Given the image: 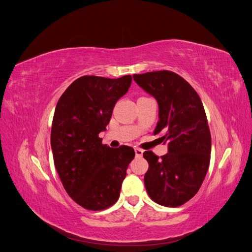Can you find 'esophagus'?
Listing matches in <instances>:
<instances>
[{
    "label": "esophagus",
    "instance_id": "34e87169",
    "mask_svg": "<svg viewBox=\"0 0 252 252\" xmlns=\"http://www.w3.org/2000/svg\"><path fill=\"white\" fill-rule=\"evenodd\" d=\"M134 152H135V157L141 158L143 156V150L140 148H134Z\"/></svg>",
    "mask_w": 252,
    "mask_h": 252
}]
</instances>
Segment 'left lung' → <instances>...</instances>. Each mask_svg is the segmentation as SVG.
<instances>
[{
    "mask_svg": "<svg viewBox=\"0 0 252 252\" xmlns=\"http://www.w3.org/2000/svg\"><path fill=\"white\" fill-rule=\"evenodd\" d=\"M135 83L158 105L155 134L167 144L168 152L158 158L145 151L149 168L144 184L152 201L178 207L193 197L207 173L211 135L199 94L179 74L168 70L134 74Z\"/></svg>",
    "mask_w": 252,
    "mask_h": 252,
    "instance_id": "8db88e82",
    "label": "left lung"
}]
</instances>
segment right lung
Wrapping results in <instances>:
<instances>
[{
  "label": "right lung",
  "instance_id": "obj_1",
  "mask_svg": "<svg viewBox=\"0 0 252 252\" xmlns=\"http://www.w3.org/2000/svg\"><path fill=\"white\" fill-rule=\"evenodd\" d=\"M131 81V75H84L70 84L57 104L50 136L56 169L66 192L88 210H103L118 201L134 158L133 148H110L98 138Z\"/></svg>",
  "mask_w": 252,
  "mask_h": 252
}]
</instances>
